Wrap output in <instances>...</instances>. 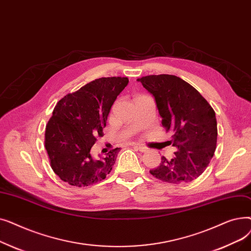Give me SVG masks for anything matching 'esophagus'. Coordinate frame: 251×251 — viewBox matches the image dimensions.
I'll use <instances>...</instances> for the list:
<instances>
[{
    "label": "esophagus",
    "instance_id": "1",
    "mask_svg": "<svg viewBox=\"0 0 251 251\" xmlns=\"http://www.w3.org/2000/svg\"><path fill=\"white\" fill-rule=\"evenodd\" d=\"M133 147L135 148V149H137L139 151H141V152H146V151H148V148H146V147H143V146H141V144H138V143H135V144H133Z\"/></svg>",
    "mask_w": 251,
    "mask_h": 251
}]
</instances>
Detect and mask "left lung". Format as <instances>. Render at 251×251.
<instances>
[{
    "instance_id": "obj_1",
    "label": "left lung",
    "mask_w": 251,
    "mask_h": 251,
    "mask_svg": "<svg viewBox=\"0 0 251 251\" xmlns=\"http://www.w3.org/2000/svg\"><path fill=\"white\" fill-rule=\"evenodd\" d=\"M137 80L154 97L162 124L172 133L173 159L162 157L150 171L156 179L185 184L200 177L213 159L218 137L214 109L192 85L169 74L149 75Z\"/></svg>"
}]
</instances>
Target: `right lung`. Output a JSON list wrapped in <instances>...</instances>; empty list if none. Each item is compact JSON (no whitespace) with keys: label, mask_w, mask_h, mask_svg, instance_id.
<instances>
[{"label":"right lung","mask_w":251,"mask_h":251,"mask_svg":"<svg viewBox=\"0 0 251 251\" xmlns=\"http://www.w3.org/2000/svg\"><path fill=\"white\" fill-rule=\"evenodd\" d=\"M128 82L127 77H101L58 101L46 127L45 147L62 181L84 187L110 174L120 149L96 156L91 148L102 136L112 105Z\"/></svg>","instance_id":"obj_1"}]
</instances>
